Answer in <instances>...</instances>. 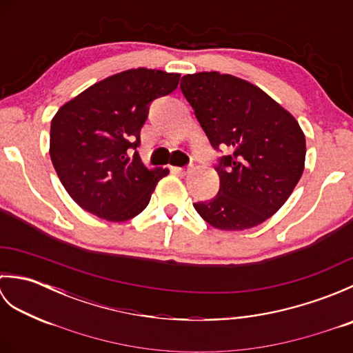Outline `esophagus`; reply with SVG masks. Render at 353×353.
<instances>
[{"label": "esophagus", "instance_id": "obj_1", "mask_svg": "<svg viewBox=\"0 0 353 353\" xmlns=\"http://www.w3.org/2000/svg\"><path fill=\"white\" fill-rule=\"evenodd\" d=\"M171 171H174V172H177V174H182V176H185V174H188V172L191 171V168L188 167V168H181V167H171Z\"/></svg>", "mask_w": 353, "mask_h": 353}]
</instances>
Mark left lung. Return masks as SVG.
<instances>
[{"instance_id": "8db88e82", "label": "left lung", "mask_w": 353, "mask_h": 353, "mask_svg": "<svg viewBox=\"0 0 353 353\" xmlns=\"http://www.w3.org/2000/svg\"><path fill=\"white\" fill-rule=\"evenodd\" d=\"M181 89L211 145L228 150L215 168L219 194L194 203L196 211L220 230L264 223L301 181L306 154L301 125L261 88L230 74H186Z\"/></svg>"}]
</instances>
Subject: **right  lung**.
Instances as JSON below:
<instances>
[{
  "mask_svg": "<svg viewBox=\"0 0 353 353\" xmlns=\"http://www.w3.org/2000/svg\"><path fill=\"white\" fill-rule=\"evenodd\" d=\"M181 74L137 68L114 74L74 97L51 119L50 156L76 203L108 221L147 208L167 168L148 170L137 147L148 106L177 88Z\"/></svg>",
  "mask_w": 353,
  "mask_h": 353,
  "instance_id": "right-lung-1",
  "label": "right lung"
}]
</instances>
